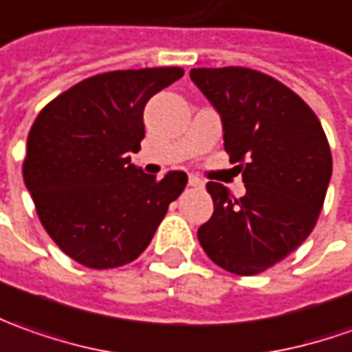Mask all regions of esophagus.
Segmentation results:
<instances>
[{
  "label": "esophagus",
  "mask_w": 352,
  "mask_h": 352,
  "mask_svg": "<svg viewBox=\"0 0 352 352\" xmlns=\"http://www.w3.org/2000/svg\"><path fill=\"white\" fill-rule=\"evenodd\" d=\"M188 185H190V186H204V181H202L200 177L190 175V177H188Z\"/></svg>",
  "instance_id": "34e87169"
}]
</instances>
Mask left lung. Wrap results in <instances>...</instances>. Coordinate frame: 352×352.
<instances>
[{
    "mask_svg": "<svg viewBox=\"0 0 352 352\" xmlns=\"http://www.w3.org/2000/svg\"><path fill=\"white\" fill-rule=\"evenodd\" d=\"M216 107L223 146L246 192L210 181L214 214L198 229L212 262L236 276L266 272L316 226L331 179V152L316 113L274 76L245 67L192 69Z\"/></svg>",
    "mask_w": 352,
    "mask_h": 352,
    "instance_id": "obj_1",
    "label": "left lung"
}]
</instances>
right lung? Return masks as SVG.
<instances>
[{"label": "right lung", "instance_id": "obj_1", "mask_svg": "<svg viewBox=\"0 0 352 352\" xmlns=\"http://www.w3.org/2000/svg\"><path fill=\"white\" fill-rule=\"evenodd\" d=\"M181 67L90 76L38 113L23 177L56 245L94 270L125 266L146 250L188 177L157 181L131 164L144 138V106L183 76Z\"/></svg>", "mask_w": 352, "mask_h": 352}]
</instances>
